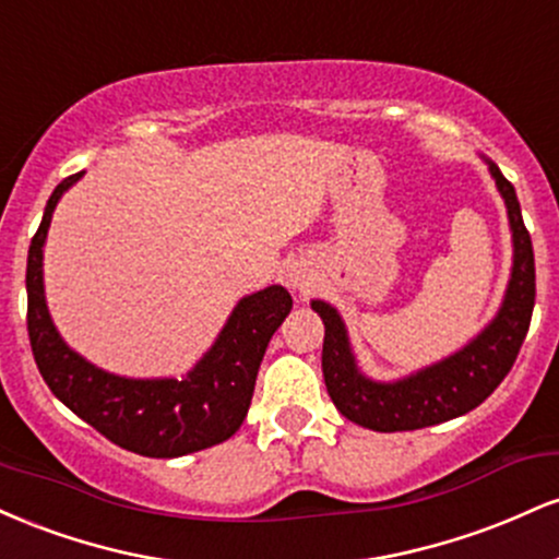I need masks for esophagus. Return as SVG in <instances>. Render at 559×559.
<instances>
[{
	"label": "esophagus",
	"mask_w": 559,
	"mask_h": 559,
	"mask_svg": "<svg viewBox=\"0 0 559 559\" xmlns=\"http://www.w3.org/2000/svg\"><path fill=\"white\" fill-rule=\"evenodd\" d=\"M288 284H292L294 288H299V292H305V288H307V278H305V275H301L299 271H294V273H288Z\"/></svg>",
	"instance_id": "esophagus-1"
}]
</instances>
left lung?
<instances>
[{
    "label": "left lung",
    "instance_id": "1",
    "mask_svg": "<svg viewBox=\"0 0 559 559\" xmlns=\"http://www.w3.org/2000/svg\"><path fill=\"white\" fill-rule=\"evenodd\" d=\"M493 181L502 191L510 215L515 262H512L510 288L499 316L476 342L449 360L420 370L396 383L368 381L357 370L346 342V331L338 312L325 301H312V310L323 318V378L333 404L344 418L370 431L394 433L436 426L476 409L491 391L504 381L518 360V352L528 333L536 301V265L531 234L521 215L515 186L502 176L497 165H489Z\"/></svg>",
    "mask_w": 559,
    "mask_h": 559
}]
</instances>
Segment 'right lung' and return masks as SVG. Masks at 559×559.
<instances>
[{
	"label": "right lung",
	"instance_id": "obj_1",
	"mask_svg": "<svg viewBox=\"0 0 559 559\" xmlns=\"http://www.w3.org/2000/svg\"><path fill=\"white\" fill-rule=\"evenodd\" d=\"M79 178L81 173L68 176L52 191L28 247L25 320L38 373L57 400L128 452L181 457L230 439L247 418L267 342L292 312V294L284 286H267L241 299L213 349L181 381H133L94 368L55 331L41 281V249L55 204Z\"/></svg>",
	"mask_w": 559,
	"mask_h": 559
}]
</instances>
